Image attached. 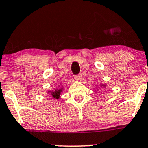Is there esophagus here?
I'll return each instance as SVG.
<instances>
[{"label": "esophagus", "mask_w": 148, "mask_h": 148, "mask_svg": "<svg viewBox=\"0 0 148 148\" xmlns=\"http://www.w3.org/2000/svg\"><path fill=\"white\" fill-rule=\"evenodd\" d=\"M74 79H75L76 80H81V79H82V75H81V74H77V75L74 76Z\"/></svg>", "instance_id": "1"}]
</instances>
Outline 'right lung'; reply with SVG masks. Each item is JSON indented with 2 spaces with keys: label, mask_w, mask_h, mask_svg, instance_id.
I'll return each instance as SVG.
<instances>
[{
  "label": "right lung",
  "mask_w": 148,
  "mask_h": 148,
  "mask_svg": "<svg viewBox=\"0 0 148 148\" xmlns=\"http://www.w3.org/2000/svg\"><path fill=\"white\" fill-rule=\"evenodd\" d=\"M60 92H61V90H56L55 92H52L53 95V97H56V98H59V95H60Z\"/></svg>",
  "instance_id": "right-lung-1"
}]
</instances>
